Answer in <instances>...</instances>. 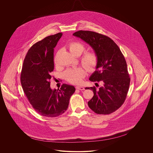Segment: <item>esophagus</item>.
I'll return each mask as SVG.
<instances>
[{
  "instance_id": "34e87169",
  "label": "esophagus",
  "mask_w": 153,
  "mask_h": 153,
  "mask_svg": "<svg viewBox=\"0 0 153 153\" xmlns=\"http://www.w3.org/2000/svg\"><path fill=\"white\" fill-rule=\"evenodd\" d=\"M76 88L77 89H79V90H84L85 89V88L82 86H76Z\"/></svg>"
}]
</instances>
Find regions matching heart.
<instances>
[{"label": "heart", "instance_id": "1", "mask_svg": "<svg viewBox=\"0 0 153 153\" xmlns=\"http://www.w3.org/2000/svg\"><path fill=\"white\" fill-rule=\"evenodd\" d=\"M69 49L74 56H80L85 50V46L79 42H72L69 45ZM81 63L89 72L94 71L98 63V57L94 51L87 52L81 58ZM54 62L57 64V57L54 59ZM85 76V72L82 68H77L66 71L64 73V78L72 84L80 83Z\"/></svg>", "mask_w": 153, "mask_h": 153}]
</instances>
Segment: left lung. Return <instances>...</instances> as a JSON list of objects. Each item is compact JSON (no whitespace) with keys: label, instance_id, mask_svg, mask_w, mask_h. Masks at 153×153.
<instances>
[{"label":"left lung","instance_id":"8db88e82","mask_svg":"<svg viewBox=\"0 0 153 153\" xmlns=\"http://www.w3.org/2000/svg\"><path fill=\"white\" fill-rule=\"evenodd\" d=\"M90 45L98 57L96 70L89 80L102 81V86L86 87L94 96L88 102L89 107L97 114L107 115L115 112L124 103L130 78L126 59L119 48L108 36L91 31L80 30L73 34Z\"/></svg>","mask_w":153,"mask_h":153}]
</instances>
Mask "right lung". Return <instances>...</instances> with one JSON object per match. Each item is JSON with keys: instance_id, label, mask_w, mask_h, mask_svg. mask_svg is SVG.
Returning a JSON list of instances; mask_svg holds the SVG:
<instances>
[{"instance_id": "right-lung-1", "label": "right lung", "mask_w": 153, "mask_h": 153, "mask_svg": "<svg viewBox=\"0 0 153 153\" xmlns=\"http://www.w3.org/2000/svg\"><path fill=\"white\" fill-rule=\"evenodd\" d=\"M62 36V33H58L34 44L22 66L23 90L33 108L44 117H58L64 113L76 90L66 84L57 90L50 87L51 72L54 70V48Z\"/></svg>"}]
</instances>
